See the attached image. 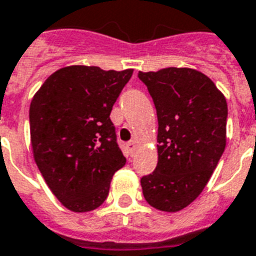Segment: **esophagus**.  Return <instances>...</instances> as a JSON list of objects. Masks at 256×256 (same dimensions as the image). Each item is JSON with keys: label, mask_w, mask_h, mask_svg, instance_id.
Here are the masks:
<instances>
[{"label": "esophagus", "mask_w": 256, "mask_h": 256, "mask_svg": "<svg viewBox=\"0 0 256 256\" xmlns=\"http://www.w3.org/2000/svg\"><path fill=\"white\" fill-rule=\"evenodd\" d=\"M126 148H128V153L133 154L134 150H136V148H137V142H136V141H128V142L126 144Z\"/></svg>", "instance_id": "1"}]
</instances>
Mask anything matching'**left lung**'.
I'll return each instance as SVG.
<instances>
[{
  "label": "left lung",
  "mask_w": 256,
  "mask_h": 256,
  "mask_svg": "<svg viewBox=\"0 0 256 256\" xmlns=\"http://www.w3.org/2000/svg\"><path fill=\"white\" fill-rule=\"evenodd\" d=\"M156 107L158 162L141 178L145 200L178 212L200 196L222 156L228 106L208 76L187 68L140 72Z\"/></svg>",
  "instance_id": "8db88e82"
}]
</instances>
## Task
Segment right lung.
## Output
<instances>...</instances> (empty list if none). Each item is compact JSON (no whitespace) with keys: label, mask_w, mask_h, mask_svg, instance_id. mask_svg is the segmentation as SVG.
I'll return each mask as SVG.
<instances>
[{"label":"right lung","mask_w":256,"mask_h":256,"mask_svg":"<svg viewBox=\"0 0 256 256\" xmlns=\"http://www.w3.org/2000/svg\"><path fill=\"white\" fill-rule=\"evenodd\" d=\"M133 74L98 66L56 70L30 107L35 162L62 205L84 213L99 208L126 158L110 119L114 103Z\"/></svg>","instance_id":"obj_1"}]
</instances>
